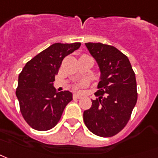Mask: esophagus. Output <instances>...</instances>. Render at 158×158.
Returning <instances> with one entry per match:
<instances>
[{
  "mask_svg": "<svg viewBox=\"0 0 158 158\" xmlns=\"http://www.w3.org/2000/svg\"><path fill=\"white\" fill-rule=\"evenodd\" d=\"M80 98H81V96L78 95V94H74V95H73V99H74V100H76V99H80Z\"/></svg>",
  "mask_w": 158,
  "mask_h": 158,
  "instance_id": "34e87169",
  "label": "esophagus"
}]
</instances>
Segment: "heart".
<instances>
[{
    "mask_svg": "<svg viewBox=\"0 0 158 158\" xmlns=\"http://www.w3.org/2000/svg\"><path fill=\"white\" fill-rule=\"evenodd\" d=\"M84 85H85V83H84V82H82V83H81V84H77V85H75V86H74V89H79L81 87L84 86Z\"/></svg>",
    "mask_w": 158,
    "mask_h": 158,
    "instance_id": "heart-1",
    "label": "heart"
}]
</instances>
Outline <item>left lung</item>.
Listing matches in <instances>:
<instances>
[{
  "mask_svg": "<svg viewBox=\"0 0 158 158\" xmlns=\"http://www.w3.org/2000/svg\"><path fill=\"white\" fill-rule=\"evenodd\" d=\"M85 45L98 63L101 81L95 93L97 98L83 112V121L93 134L110 137L125 127L136 105L135 72L128 57L116 48L100 42Z\"/></svg>",
  "mask_w": 158,
  "mask_h": 158,
  "instance_id": "1",
  "label": "left lung"
}]
</instances>
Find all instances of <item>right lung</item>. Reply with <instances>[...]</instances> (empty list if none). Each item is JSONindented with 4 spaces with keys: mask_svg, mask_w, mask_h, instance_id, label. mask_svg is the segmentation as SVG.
<instances>
[{
    "mask_svg": "<svg viewBox=\"0 0 158 158\" xmlns=\"http://www.w3.org/2000/svg\"><path fill=\"white\" fill-rule=\"evenodd\" d=\"M80 46V42L52 44L27 62L20 73L15 94L24 120L34 130L54 128L72 101L71 92H56L53 82L62 60Z\"/></svg>",
    "mask_w": 158,
    "mask_h": 158,
    "instance_id": "add662e5",
    "label": "right lung"
}]
</instances>
